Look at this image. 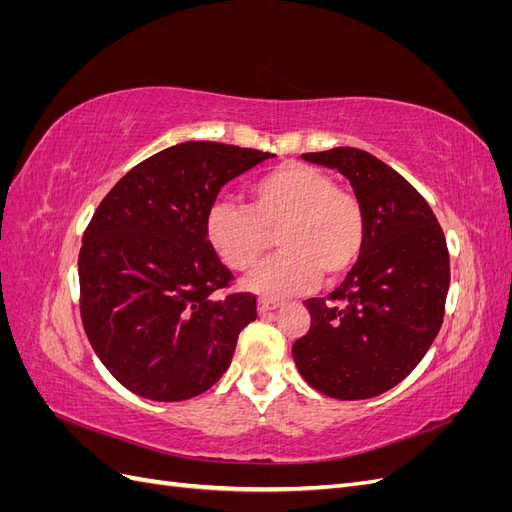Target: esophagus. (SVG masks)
Here are the masks:
<instances>
[{"label": "esophagus", "instance_id": "esophagus-1", "mask_svg": "<svg viewBox=\"0 0 512 512\" xmlns=\"http://www.w3.org/2000/svg\"><path fill=\"white\" fill-rule=\"evenodd\" d=\"M282 307V301L280 299H267V297H260L258 299V312L260 314H267V312H273V309Z\"/></svg>", "mask_w": 512, "mask_h": 512}]
</instances>
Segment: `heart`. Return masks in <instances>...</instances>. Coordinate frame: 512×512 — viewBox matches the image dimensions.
<instances>
[{
    "label": "heart",
    "instance_id": "b5f03b06",
    "mask_svg": "<svg viewBox=\"0 0 512 512\" xmlns=\"http://www.w3.org/2000/svg\"><path fill=\"white\" fill-rule=\"evenodd\" d=\"M211 250L237 273H250L277 235L280 254L247 288L294 294L335 284L359 262L367 239L365 207L333 177L303 162H286L247 185V209L218 203L205 220Z\"/></svg>",
    "mask_w": 512,
    "mask_h": 512
}]
</instances>
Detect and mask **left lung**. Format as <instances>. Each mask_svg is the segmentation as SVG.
Masks as SVG:
<instances>
[{"instance_id":"1","label":"left lung","mask_w":512,"mask_h":512,"mask_svg":"<svg viewBox=\"0 0 512 512\" xmlns=\"http://www.w3.org/2000/svg\"><path fill=\"white\" fill-rule=\"evenodd\" d=\"M303 158L348 177L367 239L346 282L305 301L312 324L292 346L294 363L324 395L376 397L421 363L442 327L451 284L444 232L414 185L371 153L335 147Z\"/></svg>"}]
</instances>
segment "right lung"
<instances>
[{
    "label": "right lung",
    "instance_id": "obj_1",
    "mask_svg": "<svg viewBox=\"0 0 512 512\" xmlns=\"http://www.w3.org/2000/svg\"><path fill=\"white\" fill-rule=\"evenodd\" d=\"M273 153L190 141L136 164L104 196L79 254L81 318L91 348L132 393L183 401L230 367L256 294L211 250L207 213L222 185Z\"/></svg>",
    "mask_w": 512,
    "mask_h": 512
}]
</instances>
